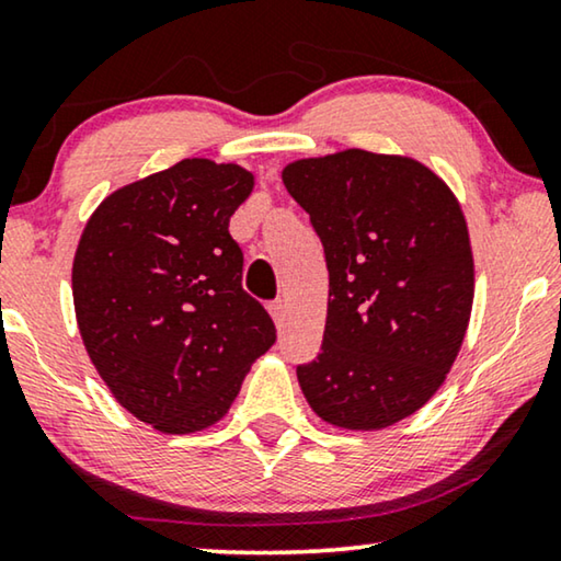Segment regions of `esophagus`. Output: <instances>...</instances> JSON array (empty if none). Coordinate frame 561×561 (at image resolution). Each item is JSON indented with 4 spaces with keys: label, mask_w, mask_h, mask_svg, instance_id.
Instances as JSON below:
<instances>
[{
    "label": "esophagus",
    "mask_w": 561,
    "mask_h": 561,
    "mask_svg": "<svg viewBox=\"0 0 561 561\" xmlns=\"http://www.w3.org/2000/svg\"><path fill=\"white\" fill-rule=\"evenodd\" d=\"M270 310H272L274 322H277V328L284 330V322H287V307H284L282 299H274V302L270 305Z\"/></svg>",
    "instance_id": "esophagus-1"
}]
</instances>
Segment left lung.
I'll list each match as a JSON object with an SVG mask.
<instances>
[{"mask_svg": "<svg viewBox=\"0 0 561 561\" xmlns=\"http://www.w3.org/2000/svg\"><path fill=\"white\" fill-rule=\"evenodd\" d=\"M328 264L318 358L297 378L314 414L381 430L435 393L472 307L468 226L435 172L409 157L345 149L282 172Z\"/></svg>", "mask_w": 561, "mask_h": 561, "instance_id": "8db88e82", "label": "left lung"}]
</instances>
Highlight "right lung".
I'll list each match as a JSON object with an SVG mask.
<instances>
[{
	"label": "right lung",
	"mask_w": 561,
	"mask_h": 561,
	"mask_svg": "<svg viewBox=\"0 0 561 561\" xmlns=\"http://www.w3.org/2000/svg\"><path fill=\"white\" fill-rule=\"evenodd\" d=\"M251 185L239 164L183 160L108 195L78 243L85 351L119 404L168 435L216 424L277 341L228 233Z\"/></svg>",
	"instance_id": "add662e5"
}]
</instances>
